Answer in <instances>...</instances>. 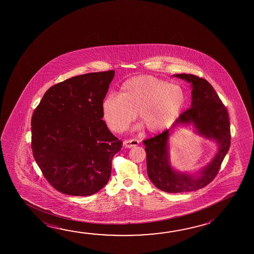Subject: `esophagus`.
Here are the masks:
<instances>
[{
	"label": "esophagus",
	"mask_w": 254,
	"mask_h": 254,
	"mask_svg": "<svg viewBox=\"0 0 254 254\" xmlns=\"http://www.w3.org/2000/svg\"><path fill=\"white\" fill-rule=\"evenodd\" d=\"M123 144L127 148H133V147H135V146H137L139 144V141L136 140V139H130V140L124 141Z\"/></svg>",
	"instance_id": "1"
}]
</instances>
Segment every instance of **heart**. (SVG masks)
Returning a JSON list of instances; mask_svg holds the SVG:
<instances>
[{"instance_id":"b5f03b06","label":"heart","mask_w":254,"mask_h":254,"mask_svg":"<svg viewBox=\"0 0 254 254\" xmlns=\"http://www.w3.org/2000/svg\"><path fill=\"white\" fill-rule=\"evenodd\" d=\"M186 103L183 87L150 75L136 76L121 84L119 96L109 95L102 103L104 120L120 133L139 119L150 133H161L177 121Z\"/></svg>"}]
</instances>
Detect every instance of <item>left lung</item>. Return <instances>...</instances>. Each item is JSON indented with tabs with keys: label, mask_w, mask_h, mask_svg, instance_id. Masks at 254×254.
Wrapping results in <instances>:
<instances>
[{
	"label": "left lung",
	"mask_w": 254,
	"mask_h": 254,
	"mask_svg": "<svg viewBox=\"0 0 254 254\" xmlns=\"http://www.w3.org/2000/svg\"><path fill=\"white\" fill-rule=\"evenodd\" d=\"M175 76L191 83L192 103L191 107L180 115L173 127L192 123L197 133L216 141L219 150L200 172L199 176L195 177L177 173L171 167L167 142L171 129L142 141L145 145L148 176L156 187L168 193L194 191L208 185L218 175L231 141L229 113L212 85L195 75L179 73Z\"/></svg>",
	"instance_id": "1"
}]
</instances>
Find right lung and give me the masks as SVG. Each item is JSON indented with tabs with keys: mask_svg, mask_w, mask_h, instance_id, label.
<instances>
[{
	"mask_svg": "<svg viewBox=\"0 0 254 254\" xmlns=\"http://www.w3.org/2000/svg\"><path fill=\"white\" fill-rule=\"evenodd\" d=\"M114 73L90 72L56 84L33 113L34 159L63 194L93 195L108 183L113 156L123 144L102 120V103Z\"/></svg>",
	"mask_w": 254,
	"mask_h": 254,
	"instance_id": "1",
	"label": "right lung"
}]
</instances>
